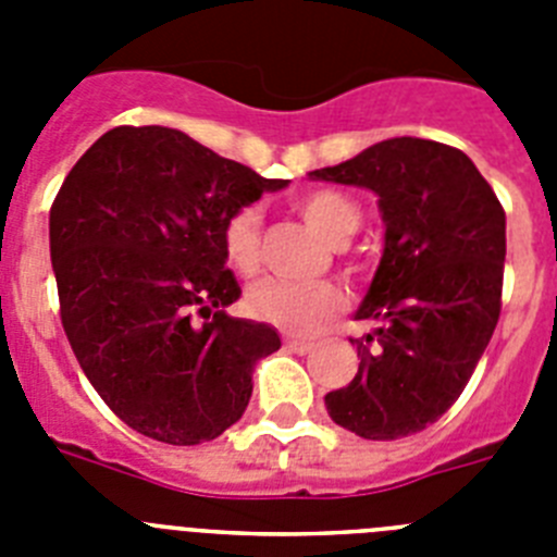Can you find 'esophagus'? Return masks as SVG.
I'll return each mask as SVG.
<instances>
[{"label": "esophagus", "instance_id": "esophagus-1", "mask_svg": "<svg viewBox=\"0 0 557 557\" xmlns=\"http://www.w3.org/2000/svg\"><path fill=\"white\" fill-rule=\"evenodd\" d=\"M284 346H287L289 351H295V354H309L314 348L312 343H309V339H295V337L284 339Z\"/></svg>", "mask_w": 557, "mask_h": 557}]
</instances>
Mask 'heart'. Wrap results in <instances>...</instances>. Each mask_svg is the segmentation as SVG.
<instances>
[{
	"instance_id": "1",
	"label": "heart",
	"mask_w": 557,
	"mask_h": 557,
	"mask_svg": "<svg viewBox=\"0 0 557 557\" xmlns=\"http://www.w3.org/2000/svg\"><path fill=\"white\" fill-rule=\"evenodd\" d=\"M295 209L332 243L346 239L359 223L351 198L334 189H312L295 198ZM223 256L234 273L253 275L262 262V214L256 206L236 209L223 225ZM248 309L259 321L293 334H314L346 309V295L332 282H282L264 278L248 293Z\"/></svg>"
}]
</instances>
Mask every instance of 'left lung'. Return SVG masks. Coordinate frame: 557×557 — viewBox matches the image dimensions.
<instances>
[{
  "label": "left lung",
  "mask_w": 557,
  "mask_h": 557,
  "mask_svg": "<svg viewBox=\"0 0 557 557\" xmlns=\"http://www.w3.org/2000/svg\"><path fill=\"white\" fill-rule=\"evenodd\" d=\"M314 181L379 195L385 253L351 339L357 376L326 393L334 424L368 441H396L444 416L488 346L502 309L505 209L462 150L430 139H387Z\"/></svg>",
  "instance_id": "obj_1"
}]
</instances>
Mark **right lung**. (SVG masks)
Instances as JSON below:
<instances>
[{"instance_id":"obj_1","label":"right lung","mask_w":557,"mask_h":557,"mask_svg":"<svg viewBox=\"0 0 557 557\" xmlns=\"http://www.w3.org/2000/svg\"><path fill=\"white\" fill-rule=\"evenodd\" d=\"M284 184L161 125L102 133L66 175L49 209L63 332L131 430L195 446L243 418L253 366L282 339L223 312L243 295L223 225Z\"/></svg>"}]
</instances>
